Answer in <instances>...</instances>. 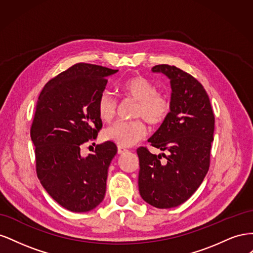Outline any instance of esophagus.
Returning <instances> with one entry per match:
<instances>
[{"mask_svg":"<svg viewBox=\"0 0 253 253\" xmlns=\"http://www.w3.org/2000/svg\"><path fill=\"white\" fill-rule=\"evenodd\" d=\"M126 152H128L126 148H124V147H118V154H120V155H122V154H125V153H126Z\"/></svg>","mask_w":253,"mask_h":253,"instance_id":"esophagus-1","label":"esophagus"}]
</instances>
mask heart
Instances as JSON below:
<instances>
[{
    "mask_svg": "<svg viewBox=\"0 0 253 253\" xmlns=\"http://www.w3.org/2000/svg\"><path fill=\"white\" fill-rule=\"evenodd\" d=\"M121 90L126 96L137 101L134 116L142 118L151 126H158L166 120L171 111V101L167 95L156 91L154 84L141 76L127 79L122 83ZM117 103L109 90L100 94L97 101L99 118L111 122L116 115ZM147 135V126L141 119L119 121L105 128L103 138L117 143L119 147L128 148L136 144Z\"/></svg>",
    "mask_w": 253,
    "mask_h": 253,
    "instance_id": "1",
    "label": "heart"
}]
</instances>
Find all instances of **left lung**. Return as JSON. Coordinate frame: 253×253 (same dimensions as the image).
I'll use <instances>...</instances> for the list:
<instances>
[{
    "label": "left lung",
    "instance_id": "obj_1",
    "mask_svg": "<svg viewBox=\"0 0 253 253\" xmlns=\"http://www.w3.org/2000/svg\"><path fill=\"white\" fill-rule=\"evenodd\" d=\"M152 72L170 79L171 111L148 141L169 153L155 155L147 148L137 149L138 187L145 203L169 209L192 196L209 170L214 115L208 94L192 76L168 64L156 65ZM162 156L165 163H160Z\"/></svg>",
    "mask_w": 253,
    "mask_h": 253
}]
</instances>
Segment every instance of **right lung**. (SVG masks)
Instances as JSON below:
<instances>
[{
	"instance_id": "add662e5",
	"label": "right lung",
	"mask_w": 253,
	"mask_h": 253,
	"mask_svg": "<svg viewBox=\"0 0 253 253\" xmlns=\"http://www.w3.org/2000/svg\"><path fill=\"white\" fill-rule=\"evenodd\" d=\"M118 70L77 63L45 84L38 98L30 137L38 178L46 192L72 212L95 209L105 195L108 170L116 144H98L81 155V145L102 127L97 101L108 77Z\"/></svg>"
}]
</instances>
